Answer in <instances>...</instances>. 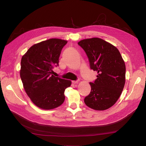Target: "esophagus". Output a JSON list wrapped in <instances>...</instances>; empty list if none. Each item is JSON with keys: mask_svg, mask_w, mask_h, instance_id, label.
Returning a JSON list of instances; mask_svg holds the SVG:
<instances>
[{"mask_svg": "<svg viewBox=\"0 0 146 146\" xmlns=\"http://www.w3.org/2000/svg\"><path fill=\"white\" fill-rule=\"evenodd\" d=\"M72 83L73 84H77L79 83V81L78 80H74V81H72Z\"/></svg>", "mask_w": 146, "mask_h": 146, "instance_id": "esophagus-1", "label": "esophagus"}]
</instances>
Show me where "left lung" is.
<instances>
[{
    "label": "left lung",
    "mask_w": 146,
    "mask_h": 146,
    "mask_svg": "<svg viewBox=\"0 0 146 146\" xmlns=\"http://www.w3.org/2000/svg\"><path fill=\"white\" fill-rule=\"evenodd\" d=\"M78 44L89 58L91 69L97 72L91 92L84 102L96 111L108 110L117 102L125 83V64L118 48L99 38H87Z\"/></svg>",
    "instance_id": "left-lung-1"
}]
</instances>
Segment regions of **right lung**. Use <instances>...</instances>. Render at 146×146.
<instances>
[{"instance_id": "1", "label": "right lung", "mask_w": 146, "mask_h": 146, "mask_svg": "<svg viewBox=\"0 0 146 146\" xmlns=\"http://www.w3.org/2000/svg\"><path fill=\"white\" fill-rule=\"evenodd\" d=\"M67 43L58 38L41 41L31 46L21 58L23 86L31 101L41 109L50 110L60 106L64 101L65 89L72 84L71 80L52 74Z\"/></svg>"}]
</instances>
